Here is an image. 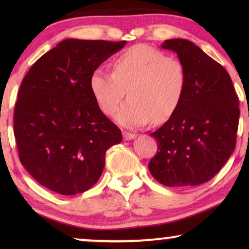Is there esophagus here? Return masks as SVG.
I'll return each instance as SVG.
<instances>
[{
    "mask_svg": "<svg viewBox=\"0 0 249 249\" xmlns=\"http://www.w3.org/2000/svg\"><path fill=\"white\" fill-rule=\"evenodd\" d=\"M136 137H137V135H136V134H132V132L124 131V141H130V139H134Z\"/></svg>",
    "mask_w": 249,
    "mask_h": 249,
    "instance_id": "34e87169",
    "label": "esophagus"
}]
</instances>
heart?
I'll list each match as a JSON object with an SVG mask.
<instances>
[{
    "mask_svg": "<svg viewBox=\"0 0 249 249\" xmlns=\"http://www.w3.org/2000/svg\"><path fill=\"white\" fill-rule=\"evenodd\" d=\"M186 87L187 70L181 61L145 44L119 54L112 61V72L98 69L89 78L91 95L107 115L117 112L127 91L129 100L119 110L117 121L128 128L169 120Z\"/></svg>",
    "mask_w": 249,
    "mask_h": 249,
    "instance_id": "heart-1",
    "label": "heart"
}]
</instances>
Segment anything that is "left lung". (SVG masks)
Returning <instances> with one entry per match:
<instances>
[{
	"mask_svg": "<svg viewBox=\"0 0 249 249\" xmlns=\"http://www.w3.org/2000/svg\"><path fill=\"white\" fill-rule=\"evenodd\" d=\"M187 70L185 95L175 114L151 136L158 153L149 172L162 185L189 188L209 181L236 147L239 100L227 70L187 39L164 40Z\"/></svg>",
	"mask_w": 249,
	"mask_h": 249,
	"instance_id": "left-lung-1",
	"label": "left lung"
}]
</instances>
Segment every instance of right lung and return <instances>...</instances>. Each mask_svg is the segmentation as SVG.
Instances as JSON below:
<instances>
[{
  "label": "right lung",
  "instance_id": "right-lung-1",
  "mask_svg": "<svg viewBox=\"0 0 249 249\" xmlns=\"http://www.w3.org/2000/svg\"><path fill=\"white\" fill-rule=\"evenodd\" d=\"M125 40L64 39L40 56L23 78L13 114L19 160L29 175L61 195L93 187L105 153L121 130L95 102L91 73Z\"/></svg>",
  "mask_w": 249,
  "mask_h": 249
}]
</instances>
